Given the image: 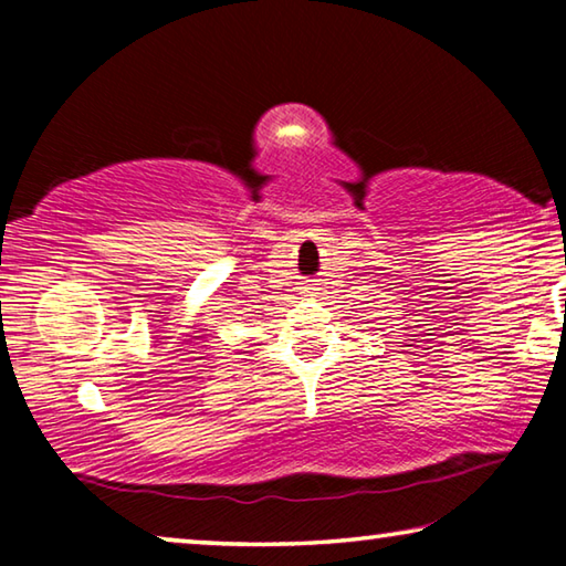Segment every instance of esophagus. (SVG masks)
<instances>
[{
  "label": "esophagus",
  "mask_w": 566,
  "mask_h": 566,
  "mask_svg": "<svg viewBox=\"0 0 566 566\" xmlns=\"http://www.w3.org/2000/svg\"><path fill=\"white\" fill-rule=\"evenodd\" d=\"M312 290H314V286H312V284H306V286H304V292H312Z\"/></svg>",
  "instance_id": "obj_1"
}]
</instances>
